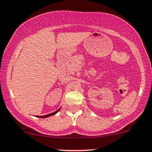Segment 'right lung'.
Returning <instances> with one entry per match:
<instances>
[{
	"mask_svg": "<svg viewBox=\"0 0 152 152\" xmlns=\"http://www.w3.org/2000/svg\"><path fill=\"white\" fill-rule=\"evenodd\" d=\"M59 110H60V109L57 110V111H56L55 112H53V113H51V114H49L45 115V116H38V117H39V118H46V117H48V116H52V115H54V114H56V113L58 112V111H59Z\"/></svg>",
	"mask_w": 152,
	"mask_h": 152,
	"instance_id": "obj_1",
	"label": "right lung"
}]
</instances>
